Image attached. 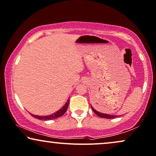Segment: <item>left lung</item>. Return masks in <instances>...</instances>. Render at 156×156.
Masks as SVG:
<instances>
[{
	"instance_id": "obj_1",
	"label": "left lung",
	"mask_w": 156,
	"mask_h": 156,
	"mask_svg": "<svg viewBox=\"0 0 156 156\" xmlns=\"http://www.w3.org/2000/svg\"><path fill=\"white\" fill-rule=\"evenodd\" d=\"M91 108L92 109H93V111L95 112L96 114L98 115V116L101 117V118H105V119H114L116 118L117 116H115V115H109V114H106V113H100L98 111H97L95 110V109L93 108V107L91 105Z\"/></svg>"
}]
</instances>
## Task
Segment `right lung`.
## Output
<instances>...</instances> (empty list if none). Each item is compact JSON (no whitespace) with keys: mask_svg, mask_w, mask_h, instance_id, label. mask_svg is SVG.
Here are the masks:
<instances>
[{"mask_svg":"<svg viewBox=\"0 0 156 156\" xmlns=\"http://www.w3.org/2000/svg\"><path fill=\"white\" fill-rule=\"evenodd\" d=\"M69 100L67 101V102L61 108L59 111H58L57 112H55L52 115H49V116H36V115H33L32 114V116L34 117V118L40 119V120H51V119H55L57 118H59V117L62 116L63 114H64L65 112L66 111L67 108L69 106Z\"/></svg>","mask_w":156,"mask_h":156,"instance_id":"1","label":"right lung"}]
</instances>
